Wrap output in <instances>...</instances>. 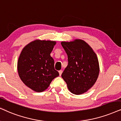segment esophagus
<instances>
[{"label": "esophagus", "mask_w": 121, "mask_h": 121, "mask_svg": "<svg viewBox=\"0 0 121 121\" xmlns=\"http://www.w3.org/2000/svg\"><path fill=\"white\" fill-rule=\"evenodd\" d=\"M62 72H63V71H62V70H60V71H59V75H60V76L61 75Z\"/></svg>", "instance_id": "1"}]
</instances>
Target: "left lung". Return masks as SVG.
<instances>
[{
	"mask_svg": "<svg viewBox=\"0 0 121 121\" xmlns=\"http://www.w3.org/2000/svg\"><path fill=\"white\" fill-rule=\"evenodd\" d=\"M68 59V65L61 75L70 92L79 95L93 86L99 73L97 56L85 41L75 39L61 42Z\"/></svg>",
	"mask_w": 121,
	"mask_h": 121,
	"instance_id": "1",
	"label": "left lung"
}]
</instances>
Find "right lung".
<instances>
[{"mask_svg": "<svg viewBox=\"0 0 121 121\" xmlns=\"http://www.w3.org/2000/svg\"><path fill=\"white\" fill-rule=\"evenodd\" d=\"M56 42L35 40L24 47L18 61V72L21 80L36 92H42L59 75L50 56Z\"/></svg>", "mask_w": 121, "mask_h": 121, "instance_id": "right-lung-1", "label": "right lung"}]
</instances>
